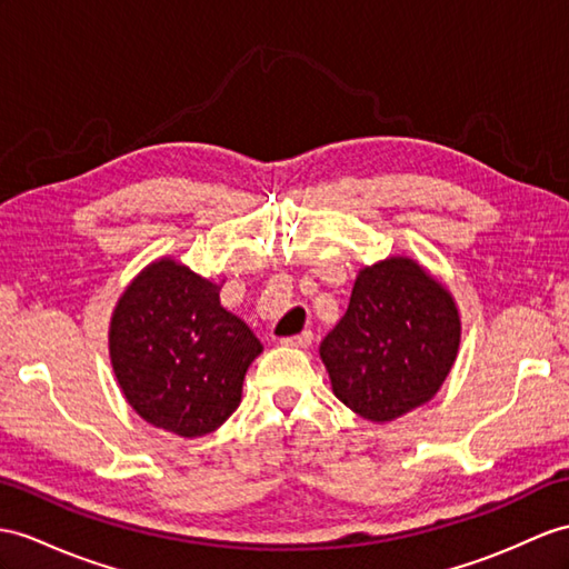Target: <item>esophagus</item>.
<instances>
[{
  "instance_id": "esophagus-1",
  "label": "esophagus",
  "mask_w": 569,
  "mask_h": 569,
  "mask_svg": "<svg viewBox=\"0 0 569 569\" xmlns=\"http://www.w3.org/2000/svg\"><path fill=\"white\" fill-rule=\"evenodd\" d=\"M311 340H313V332L311 330H303V332H299V336L282 338L280 342L287 345V348H309Z\"/></svg>"
}]
</instances>
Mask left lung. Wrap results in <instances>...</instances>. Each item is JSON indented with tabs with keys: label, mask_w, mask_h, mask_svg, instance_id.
Returning <instances> with one entry per match:
<instances>
[{
	"label": "left lung",
	"mask_w": 569,
	"mask_h": 569,
	"mask_svg": "<svg viewBox=\"0 0 569 569\" xmlns=\"http://www.w3.org/2000/svg\"><path fill=\"white\" fill-rule=\"evenodd\" d=\"M459 340L447 289L410 258H389L357 274L348 313L321 342V359L345 406L389 422L439 391Z\"/></svg>",
	"instance_id": "left-lung-1"
}]
</instances>
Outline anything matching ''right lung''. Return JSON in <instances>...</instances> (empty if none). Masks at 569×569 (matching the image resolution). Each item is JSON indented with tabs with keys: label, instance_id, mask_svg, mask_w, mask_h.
<instances>
[{
	"label": "right lung",
	"instance_id": "right-lung-1",
	"mask_svg": "<svg viewBox=\"0 0 569 569\" xmlns=\"http://www.w3.org/2000/svg\"><path fill=\"white\" fill-rule=\"evenodd\" d=\"M260 352L256 332L219 303V284L166 258L124 289L110 321V362L128 403L180 437L227 422Z\"/></svg>",
	"mask_w": 569,
	"mask_h": 569
}]
</instances>
